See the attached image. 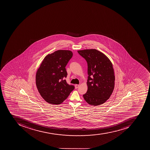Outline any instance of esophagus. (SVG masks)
Instances as JSON below:
<instances>
[{
	"label": "esophagus",
	"instance_id": "34e87169",
	"mask_svg": "<svg viewBox=\"0 0 150 150\" xmlns=\"http://www.w3.org/2000/svg\"><path fill=\"white\" fill-rule=\"evenodd\" d=\"M79 86H80V85H79V84H76L75 85V88H77L79 87Z\"/></svg>",
	"mask_w": 150,
	"mask_h": 150
}]
</instances>
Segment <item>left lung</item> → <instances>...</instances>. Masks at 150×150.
I'll return each instance as SVG.
<instances>
[{
  "mask_svg": "<svg viewBox=\"0 0 150 150\" xmlns=\"http://www.w3.org/2000/svg\"><path fill=\"white\" fill-rule=\"evenodd\" d=\"M88 64V91L83 95L90 105L104 104L112 94L115 76L112 63L105 55L96 49L78 51Z\"/></svg>",
  "mask_w": 150,
  "mask_h": 150,
  "instance_id": "1",
  "label": "left lung"
}]
</instances>
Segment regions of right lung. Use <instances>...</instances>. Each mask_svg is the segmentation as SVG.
Listing matches in <instances>:
<instances>
[{"label":"right lung","mask_w":150,"mask_h":150,"mask_svg":"<svg viewBox=\"0 0 150 150\" xmlns=\"http://www.w3.org/2000/svg\"><path fill=\"white\" fill-rule=\"evenodd\" d=\"M73 56L69 50H58L48 54L38 69L36 85L45 101L52 105H59L69 97L74 86L67 83L66 66Z\"/></svg>","instance_id":"right-lung-1"}]
</instances>
